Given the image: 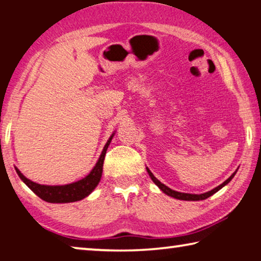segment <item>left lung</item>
Segmentation results:
<instances>
[{
  "instance_id": "obj_1",
  "label": "left lung",
  "mask_w": 261,
  "mask_h": 261,
  "mask_svg": "<svg viewBox=\"0 0 261 261\" xmlns=\"http://www.w3.org/2000/svg\"><path fill=\"white\" fill-rule=\"evenodd\" d=\"M146 169H147L148 175L151 176V178H152L153 182L155 183L159 188H160V190H161L162 192H165L166 194H168V196H170V197H173V198H176V199H179V200H194V201H196V200H204V199H206V198L213 196V194H214L215 192H218L220 189H222V188L224 187V185H227L229 182H230L233 176H235L236 171H237V170H236L235 173H233V174L230 176V177L224 180V182H223L222 184H220L219 187H216L215 189L211 190V191L206 192V193H201V194H191V193H183V192L174 191V190H171L170 188L166 187L165 184H162V183L160 182V180H159L156 177H154V175L151 173V170H149L148 168H146Z\"/></svg>"
}]
</instances>
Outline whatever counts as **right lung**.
<instances>
[{
    "label": "right lung",
    "instance_id": "1",
    "mask_svg": "<svg viewBox=\"0 0 261 261\" xmlns=\"http://www.w3.org/2000/svg\"><path fill=\"white\" fill-rule=\"evenodd\" d=\"M114 136V135H113ZM113 136L108 139L107 144L105 145L103 151L101 153L99 158V161L96 162L95 167L92 169V171L88 174L85 178H83L78 182H74L71 184L67 185H41L38 183H34L32 180H30L25 177V176L20 173V171L16 168V171L20 179L28 185V187L32 190V191L37 194L39 198H41L42 200L47 202H56V204H61V202H73L82 200L84 198L87 197L93 190L95 189L96 185L99 184L101 175H102V167H103V160L106 152L109 146L110 141H112Z\"/></svg>",
    "mask_w": 261,
    "mask_h": 261
}]
</instances>
